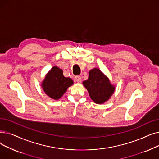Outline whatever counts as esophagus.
Returning a JSON list of instances; mask_svg holds the SVG:
<instances>
[{"instance_id":"1","label":"esophagus","mask_w":159,"mask_h":159,"mask_svg":"<svg viewBox=\"0 0 159 159\" xmlns=\"http://www.w3.org/2000/svg\"><path fill=\"white\" fill-rule=\"evenodd\" d=\"M75 80L77 82H81V77L80 76L75 77Z\"/></svg>"}]
</instances>
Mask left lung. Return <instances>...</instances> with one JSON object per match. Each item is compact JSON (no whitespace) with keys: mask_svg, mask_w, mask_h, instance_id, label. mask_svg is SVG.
Masks as SVG:
<instances>
[{"mask_svg":"<svg viewBox=\"0 0 159 159\" xmlns=\"http://www.w3.org/2000/svg\"><path fill=\"white\" fill-rule=\"evenodd\" d=\"M91 98L97 104L107 101L115 91V87L110 84L109 79L101 71L94 68L89 72L88 79L83 82Z\"/></svg>","mask_w":159,"mask_h":159,"instance_id":"obj_1","label":"left lung"}]
</instances>
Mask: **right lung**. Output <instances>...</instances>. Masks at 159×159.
I'll list each match as a JSON object with an SVG mask.
<instances>
[{
  "label": "right lung",
  "mask_w": 159,
  "mask_h": 159,
  "mask_svg": "<svg viewBox=\"0 0 159 159\" xmlns=\"http://www.w3.org/2000/svg\"><path fill=\"white\" fill-rule=\"evenodd\" d=\"M73 84V81L69 77H65L63 71L57 66L52 68L42 84V86L50 98L57 100L66 92L67 89Z\"/></svg>",
  "instance_id": "add662e5"
}]
</instances>
